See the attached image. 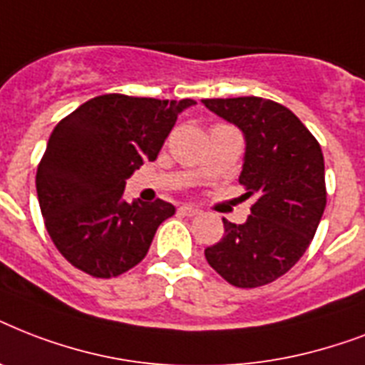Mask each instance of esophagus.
Here are the masks:
<instances>
[{
    "label": "esophagus",
    "instance_id": "1",
    "mask_svg": "<svg viewBox=\"0 0 365 365\" xmlns=\"http://www.w3.org/2000/svg\"><path fill=\"white\" fill-rule=\"evenodd\" d=\"M178 212H180V214H185V216H197L200 210L199 208H195V206H180Z\"/></svg>",
    "mask_w": 365,
    "mask_h": 365
}]
</instances>
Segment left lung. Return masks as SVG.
<instances>
[{"mask_svg": "<svg viewBox=\"0 0 365 365\" xmlns=\"http://www.w3.org/2000/svg\"><path fill=\"white\" fill-rule=\"evenodd\" d=\"M202 104L239 126L246 140L239 182L254 197L248 220H223L225 235L206 261L237 288L277 280L305 254L326 208L320 143L297 117L257 96L208 98Z\"/></svg>", "mask_w": 365, "mask_h": 365, "instance_id": "1", "label": "left lung"}]
</instances>
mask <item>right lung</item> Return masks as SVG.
<instances>
[{
	"instance_id": "add662e5",
	"label": "right lung",
	"mask_w": 365,
	"mask_h": 365,
	"mask_svg": "<svg viewBox=\"0 0 365 365\" xmlns=\"http://www.w3.org/2000/svg\"><path fill=\"white\" fill-rule=\"evenodd\" d=\"M195 100L102 94L54 126L36 187L54 246L91 277H119L145 257L176 208L123 199L126 180L159 155L178 115Z\"/></svg>"
}]
</instances>
